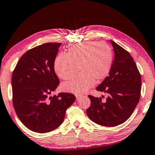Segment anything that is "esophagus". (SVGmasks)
I'll list each match as a JSON object with an SVG mask.
<instances>
[{
  "label": "esophagus",
  "mask_w": 155,
  "mask_h": 155,
  "mask_svg": "<svg viewBox=\"0 0 155 155\" xmlns=\"http://www.w3.org/2000/svg\"><path fill=\"white\" fill-rule=\"evenodd\" d=\"M82 97V96L80 95V94H75V97H76V99H77L78 100L79 99H80Z\"/></svg>",
  "instance_id": "1"
}]
</instances>
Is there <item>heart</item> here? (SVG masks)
Returning <instances> with one entry per match:
<instances>
[{
    "mask_svg": "<svg viewBox=\"0 0 155 155\" xmlns=\"http://www.w3.org/2000/svg\"><path fill=\"white\" fill-rule=\"evenodd\" d=\"M112 62V49L105 43L87 41L73 45L66 55L56 57L54 68L56 75L62 80H69L78 71L79 75L70 82L64 83V91L82 94L94 84L106 77Z\"/></svg>",
    "mask_w": 155,
    "mask_h": 155,
    "instance_id": "b5f03b06",
    "label": "heart"
}]
</instances>
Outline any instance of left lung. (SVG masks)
Masks as SVG:
<instances>
[{"label": "left lung", "instance_id": "1", "mask_svg": "<svg viewBox=\"0 0 155 155\" xmlns=\"http://www.w3.org/2000/svg\"><path fill=\"white\" fill-rule=\"evenodd\" d=\"M114 60L109 75L96 90L108 94L105 102L101 97L88 95L91 106L86 114L91 120L105 127L123 124L134 112L140 101L142 79L133 57L127 50L110 40Z\"/></svg>", "mask_w": 155, "mask_h": 155}]
</instances>
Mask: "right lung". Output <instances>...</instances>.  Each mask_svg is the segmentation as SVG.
Listing matches in <instances>:
<instances>
[{
  "instance_id": "obj_1",
  "label": "right lung",
  "mask_w": 155,
  "mask_h": 155,
  "mask_svg": "<svg viewBox=\"0 0 155 155\" xmlns=\"http://www.w3.org/2000/svg\"><path fill=\"white\" fill-rule=\"evenodd\" d=\"M61 43L38 45L23 54L12 78L13 105L25 127L37 133H48L61 125L65 112L75 101L71 93L51 97L60 81L54 62Z\"/></svg>"
}]
</instances>
